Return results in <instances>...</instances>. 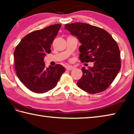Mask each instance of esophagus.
<instances>
[{
	"instance_id": "34e87169",
	"label": "esophagus",
	"mask_w": 134,
	"mask_h": 134,
	"mask_svg": "<svg viewBox=\"0 0 134 134\" xmlns=\"http://www.w3.org/2000/svg\"><path fill=\"white\" fill-rule=\"evenodd\" d=\"M73 69H74V67L72 66V65H67V66L66 67V69L67 70H71Z\"/></svg>"
}]
</instances>
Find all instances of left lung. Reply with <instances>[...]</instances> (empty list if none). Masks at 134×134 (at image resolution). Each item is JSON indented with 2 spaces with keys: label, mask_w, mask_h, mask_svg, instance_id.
Returning a JSON list of instances; mask_svg holds the SVG:
<instances>
[{
  "label": "left lung",
  "mask_w": 134,
  "mask_h": 134,
  "mask_svg": "<svg viewBox=\"0 0 134 134\" xmlns=\"http://www.w3.org/2000/svg\"><path fill=\"white\" fill-rule=\"evenodd\" d=\"M64 28L77 37L81 62H93V67H82L83 76L77 83L84 91L94 94L105 90L121 69L120 51L116 42L107 31L88 24L76 22Z\"/></svg>",
  "instance_id": "obj_1"
}]
</instances>
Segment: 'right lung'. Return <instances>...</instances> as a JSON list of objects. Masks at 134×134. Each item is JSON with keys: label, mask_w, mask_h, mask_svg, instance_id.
Returning a JSON list of instances; mask_svg holds the SVG:
<instances>
[{"label": "right lung", "mask_w": 134, "mask_h": 134, "mask_svg": "<svg viewBox=\"0 0 134 134\" xmlns=\"http://www.w3.org/2000/svg\"><path fill=\"white\" fill-rule=\"evenodd\" d=\"M62 25L35 31L21 40L14 51L15 68L20 81L32 92L44 93L57 84L65 68L60 64L46 68L44 58L51 53V44Z\"/></svg>", "instance_id": "right-lung-1"}]
</instances>
